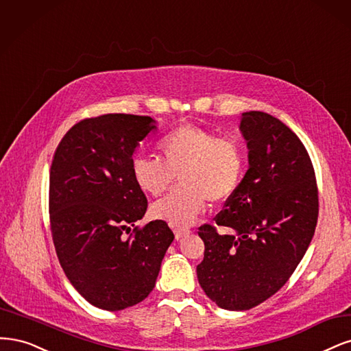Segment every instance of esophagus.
Here are the masks:
<instances>
[{
  "mask_svg": "<svg viewBox=\"0 0 351 351\" xmlns=\"http://www.w3.org/2000/svg\"><path fill=\"white\" fill-rule=\"evenodd\" d=\"M173 233H175V237H176V239H180V237H184V236L189 234V230H188V229H180V228H176V229L173 230Z\"/></svg>",
  "mask_w": 351,
  "mask_h": 351,
  "instance_id": "obj_1",
  "label": "esophagus"
}]
</instances>
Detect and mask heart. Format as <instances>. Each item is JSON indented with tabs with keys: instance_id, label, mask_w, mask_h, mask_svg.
I'll return each mask as SVG.
<instances>
[{
	"instance_id": "heart-1",
	"label": "heart",
	"mask_w": 351,
	"mask_h": 351,
	"mask_svg": "<svg viewBox=\"0 0 351 351\" xmlns=\"http://www.w3.org/2000/svg\"><path fill=\"white\" fill-rule=\"evenodd\" d=\"M159 156H137L131 163L132 179L145 195L160 197L152 216L175 228H188L207 210L208 201L221 206L239 189L245 173L242 144L195 125H180L157 141Z\"/></svg>"
}]
</instances>
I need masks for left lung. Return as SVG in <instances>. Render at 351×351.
<instances>
[{
  "mask_svg": "<svg viewBox=\"0 0 351 351\" xmlns=\"http://www.w3.org/2000/svg\"><path fill=\"white\" fill-rule=\"evenodd\" d=\"M250 169L214 220L232 234L202 224L204 259L199 286L217 306L247 311L286 285L312 241L318 186L311 157L298 135L264 112L242 114Z\"/></svg>",
  "mask_w": 351,
  "mask_h": 351,
  "instance_id": "8db88e82",
  "label": "left lung"
}]
</instances>
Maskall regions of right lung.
<instances>
[{
	"instance_id": "1",
	"label": "right lung",
	"mask_w": 351,
	"mask_h": 351,
	"mask_svg": "<svg viewBox=\"0 0 351 351\" xmlns=\"http://www.w3.org/2000/svg\"><path fill=\"white\" fill-rule=\"evenodd\" d=\"M154 128L150 117L86 118L64 135L52 159L56 255L74 289L105 311H122L150 295L175 239L166 221L134 226L145 214L147 198L132 179V154Z\"/></svg>"
}]
</instances>
